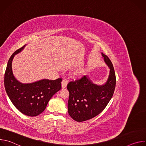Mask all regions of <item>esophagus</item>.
I'll use <instances>...</instances> for the list:
<instances>
[{"label": "esophagus", "mask_w": 146, "mask_h": 146, "mask_svg": "<svg viewBox=\"0 0 146 146\" xmlns=\"http://www.w3.org/2000/svg\"><path fill=\"white\" fill-rule=\"evenodd\" d=\"M68 84V81L66 80H63L62 81V88H65L66 87Z\"/></svg>", "instance_id": "obj_1"}]
</instances>
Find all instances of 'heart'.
<instances>
[{"label":"heart","mask_w":146,"mask_h":146,"mask_svg":"<svg viewBox=\"0 0 146 146\" xmlns=\"http://www.w3.org/2000/svg\"><path fill=\"white\" fill-rule=\"evenodd\" d=\"M84 70L80 69V70H77V71L75 73V75H76V76H81V75L83 74V73H84Z\"/></svg>","instance_id":"heart-1"}]
</instances>
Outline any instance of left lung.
I'll return each mask as SVG.
<instances>
[{"instance_id":"obj_1","label":"left lung","mask_w":146,"mask_h":146,"mask_svg":"<svg viewBox=\"0 0 146 146\" xmlns=\"http://www.w3.org/2000/svg\"><path fill=\"white\" fill-rule=\"evenodd\" d=\"M101 54L110 69L105 84H94L89 77L84 76L80 80L69 82L67 86L69 92L68 113L77 122L88 120L100 114L113 95L116 84L114 69L108 56L103 52Z\"/></svg>"}]
</instances>
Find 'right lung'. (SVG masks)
Returning <instances> with one entry per match:
<instances>
[{
    "label": "right lung",
    "instance_id": "obj_1",
    "mask_svg": "<svg viewBox=\"0 0 146 146\" xmlns=\"http://www.w3.org/2000/svg\"><path fill=\"white\" fill-rule=\"evenodd\" d=\"M25 46L15 51L10 58L5 74V87L14 106L23 114L35 117L44 111L52 96L61 89L62 79L44 78L27 84L19 82L14 76L12 62L14 56Z\"/></svg>",
    "mask_w": 146,
    "mask_h": 146
}]
</instances>
